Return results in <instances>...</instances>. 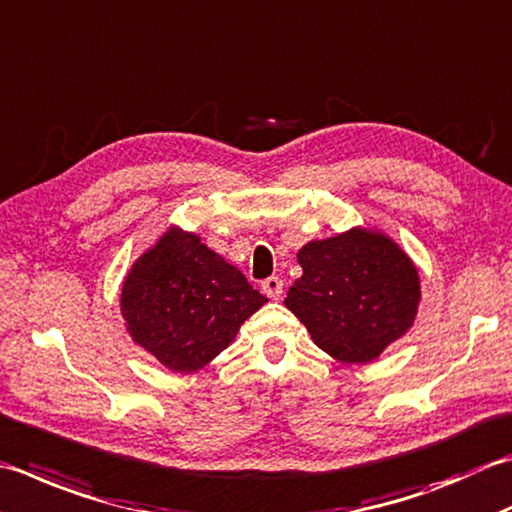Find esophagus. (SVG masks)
I'll return each instance as SVG.
<instances>
[{
	"mask_svg": "<svg viewBox=\"0 0 512 512\" xmlns=\"http://www.w3.org/2000/svg\"><path fill=\"white\" fill-rule=\"evenodd\" d=\"M262 290L270 299H279L284 293V282L279 277H268L262 282Z\"/></svg>",
	"mask_w": 512,
	"mask_h": 512,
	"instance_id": "1",
	"label": "esophagus"
}]
</instances>
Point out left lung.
Returning <instances> with one entry per match:
<instances>
[{"mask_svg": "<svg viewBox=\"0 0 512 512\" xmlns=\"http://www.w3.org/2000/svg\"><path fill=\"white\" fill-rule=\"evenodd\" d=\"M284 304L313 342L344 364H368L413 326L419 275L393 239L368 228L308 242Z\"/></svg>", "mask_w": 512, "mask_h": 512, "instance_id": "left-lung-1", "label": "left lung"}]
</instances>
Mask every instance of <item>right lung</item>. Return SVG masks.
I'll list each match as a JSON object with an SVG mask.
<instances>
[{
	"label": "right lung",
	"mask_w": 512,
	"mask_h": 512,
	"mask_svg": "<svg viewBox=\"0 0 512 512\" xmlns=\"http://www.w3.org/2000/svg\"><path fill=\"white\" fill-rule=\"evenodd\" d=\"M266 302L242 270L179 228L137 259L119 297L133 342L175 373L213 362Z\"/></svg>",
	"instance_id": "1"
}]
</instances>
